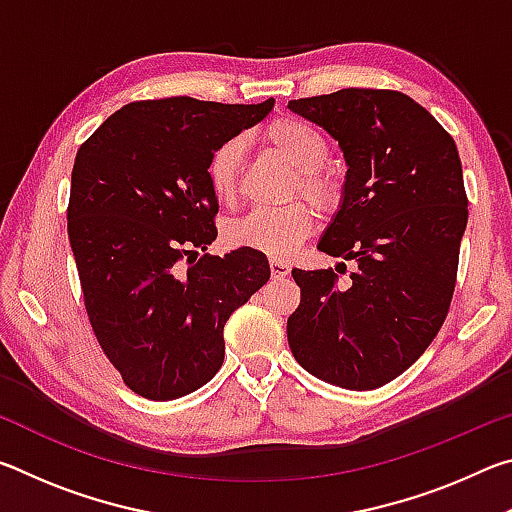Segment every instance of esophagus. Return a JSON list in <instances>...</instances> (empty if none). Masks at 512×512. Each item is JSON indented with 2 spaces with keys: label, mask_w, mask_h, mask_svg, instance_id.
Instances as JSON below:
<instances>
[{
  "label": "esophagus",
  "mask_w": 512,
  "mask_h": 512,
  "mask_svg": "<svg viewBox=\"0 0 512 512\" xmlns=\"http://www.w3.org/2000/svg\"><path fill=\"white\" fill-rule=\"evenodd\" d=\"M268 266H271V275L277 277V280H280V277H287L291 271V264L284 262V259H271Z\"/></svg>",
  "instance_id": "obj_1"
}]
</instances>
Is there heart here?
Masks as SVG:
<instances>
[{
    "mask_svg": "<svg viewBox=\"0 0 512 512\" xmlns=\"http://www.w3.org/2000/svg\"><path fill=\"white\" fill-rule=\"evenodd\" d=\"M264 142L298 169L293 194H302L318 212L332 214L343 203V180L327 167L329 142L325 135L298 117H277L262 131ZM244 171V142L232 137L214 149L207 162V180L221 203H235ZM311 230L314 214L305 203L280 210H253L225 228V241L232 248L257 250L273 259H287L300 248Z\"/></svg>",
    "mask_w": 512,
    "mask_h": 512,
    "instance_id": "heart-1",
    "label": "heart"
}]
</instances>
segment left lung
I'll return each mask as SVG.
<instances>
[{
    "mask_svg": "<svg viewBox=\"0 0 512 512\" xmlns=\"http://www.w3.org/2000/svg\"><path fill=\"white\" fill-rule=\"evenodd\" d=\"M289 108L339 140L343 203L318 250L357 262L348 282L293 268L291 352L327 384L372 391L420 359L452 305L467 225L461 158L431 112L397 90L345 88Z\"/></svg>",
    "mask_w": 512,
    "mask_h": 512,
    "instance_id": "left-lung-1",
    "label": "left lung"
}]
</instances>
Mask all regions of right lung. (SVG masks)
<instances>
[{
	"label": "right lung",
	"mask_w": 512,
	"mask_h": 512,
	"mask_svg": "<svg viewBox=\"0 0 512 512\" xmlns=\"http://www.w3.org/2000/svg\"><path fill=\"white\" fill-rule=\"evenodd\" d=\"M271 108L133 101L76 153L67 232L85 311L103 354L146 400L207 384L223 363L225 320L271 277L257 250L198 255L216 239L210 155Z\"/></svg>",
	"instance_id": "right-lung-1"
}]
</instances>
